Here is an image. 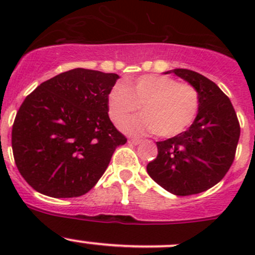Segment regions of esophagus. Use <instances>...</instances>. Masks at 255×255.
Listing matches in <instances>:
<instances>
[{"label":"esophagus","instance_id":"34e87169","mask_svg":"<svg viewBox=\"0 0 255 255\" xmlns=\"http://www.w3.org/2000/svg\"><path fill=\"white\" fill-rule=\"evenodd\" d=\"M128 143L133 144V145H137V144L140 143V139H137V138H130V139H128Z\"/></svg>","mask_w":255,"mask_h":255}]
</instances>
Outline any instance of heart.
<instances>
[{"mask_svg":"<svg viewBox=\"0 0 255 255\" xmlns=\"http://www.w3.org/2000/svg\"><path fill=\"white\" fill-rule=\"evenodd\" d=\"M142 106L146 112L122 123L129 134L156 132L174 137L184 132L196 118L200 95L196 87L166 75H143L116 84L109 95V112L113 122L121 123Z\"/></svg>","mask_w":255,"mask_h":255,"instance_id":"heart-1","label":"heart"}]
</instances>
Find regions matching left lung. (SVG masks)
Masks as SVG:
<instances>
[{
  "label": "left lung",
  "mask_w": 255,
  "mask_h": 255,
  "mask_svg": "<svg viewBox=\"0 0 255 255\" xmlns=\"http://www.w3.org/2000/svg\"><path fill=\"white\" fill-rule=\"evenodd\" d=\"M174 73L196 87L199 113L189 129L156 142L158 155L146 165L149 176L177 196L200 194L225 177L235 160L241 134L230 99L210 79L187 69Z\"/></svg>",
  "instance_id": "obj_1"
}]
</instances>
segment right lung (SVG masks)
<instances>
[{
	"mask_svg": "<svg viewBox=\"0 0 255 255\" xmlns=\"http://www.w3.org/2000/svg\"><path fill=\"white\" fill-rule=\"evenodd\" d=\"M117 74L73 69L42 82L18 110L12 127L14 163L47 196L78 197L104 175L127 138L109 117Z\"/></svg>",
	"mask_w": 255,
	"mask_h": 255,
	"instance_id": "obj_1",
	"label": "right lung"
}]
</instances>
